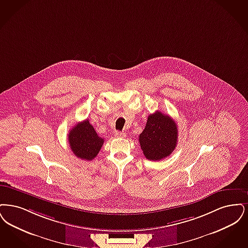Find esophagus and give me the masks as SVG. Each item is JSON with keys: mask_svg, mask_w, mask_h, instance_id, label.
<instances>
[{"mask_svg": "<svg viewBox=\"0 0 248 248\" xmlns=\"http://www.w3.org/2000/svg\"><path fill=\"white\" fill-rule=\"evenodd\" d=\"M115 137L116 138H125L126 137V134L124 132H121V131H117L115 133Z\"/></svg>", "mask_w": 248, "mask_h": 248, "instance_id": "esophagus-1", "label": "esophagus"}]
</instances>
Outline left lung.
Returning a JSON list of instances; mask_svg holds the SVG:
<instances>
[{
	"label": "left lung",
	"mask_w": 248,
	"mask_h": 248,
	"mask_svg": "<svg viewBox=\"0 0 248 248\" xmlns=\"http://www.w3.org/2000/svg\"><path fill=\"white\" fill-rule=\"evenodd\" d=\"M177 140L176 122L160 111L148 117L145 128L139 136L142 153L151 161H158L169 156L175 150Z\"/></svg>",
	"instance_id": "8db88e82"
}]
</instances>
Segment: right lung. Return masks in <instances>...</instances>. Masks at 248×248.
<instances>
[{"mask_svg":"<svg viewBox=\"0 0 248 248\" xmlns=\"http://www.w3.org/2000/svg\"><path fill=\"white\" fill-rule=\"evenodd\" d=\"M68 142L77 157L91 161L96 157L97 154L101 150L104 139L98 136L93 125L86 119L69 130Z\"/></svg>","mask_w":248,"mask_h":248,"instance_id":"1","label":"right lung"}]
</instances>
